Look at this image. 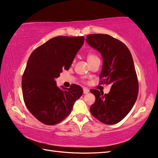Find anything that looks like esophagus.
Masks as SVG:
<instances>
[{"label":"esophagus","instance_id":"1","mask_svg":"<svg viewBox=\"0 0 158 158\" xmlns=\"http://www.w3.org/2000/svg\"><path fill=\"white\" fill-rule=\"evenodd\" d=\"M83 90H84V94H87V93H89V91H90L89 89H88L87 88H84V89H83Z\"/></svg>","mask_w":158,"mask_h":158}]
</instances>
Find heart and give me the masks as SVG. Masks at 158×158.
I'll return each mask as SVG.
<instances>
[{
  "label": "heart",
  "mask_w": 158,
  "mask_h": 158,
  "mask_svg": "<svg viewBox=\"0 0 158 158\" xmlns=\"http://www.w3.org/2000/svg\"><path fill=\"white\" fill-rule=\"evenodd\" d=\"M97 59H99V58H98L97 56L94 54V53H90L87 55V60H88V62H89V63H90V62H92V61H93V60H97Z\"/></svg>",
  "instance_id": "1"
}]
</instances>
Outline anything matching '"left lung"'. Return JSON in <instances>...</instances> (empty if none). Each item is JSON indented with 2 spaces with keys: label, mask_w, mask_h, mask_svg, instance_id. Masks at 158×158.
<instances>
[{
  "label": "left lung",
  "mask_w": 158,
  "mask_h": 158,
  "mask_svg": "<svg viewBox=\"0 0 158 158\" xmlns=\"http://www.w3.org/2000/svg\"><path fill=\"white\" fill-rule=\"evenodd\" d=\"M85 41L102 57L101 83L111 85L107 94L90 90L96 98L90 113L105 124L118 123L130 111L137 98L138 80L132 54L126 45L109 35H89Z\"/></svg>",
  "instance_id": "obj_1"
}]
</instances>
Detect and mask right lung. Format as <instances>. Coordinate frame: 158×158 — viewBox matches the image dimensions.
I'll return each instance as SVG.
<instances>
[{
	"label": "right lung",
	"instance_id": "1",
	"mask_svg": "<svg viewBox=\"0 0 158 158\" xmlns=\"http://www.w3.org/2000/svg\"><path fill=\"white\" fill-rule=\"evenodd\" d=\"M84 40L83 36L53 37L29 57L21 83L23 100L28 111L42 123L53 125L62 121L82 95L79 85L60 89L55 79L63 69L70 68Z\"/></svg>",
	"mask_w": 158,
	"mask_h": 158
}]
</instances>
